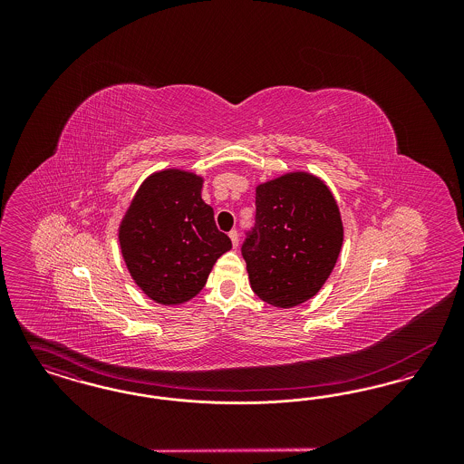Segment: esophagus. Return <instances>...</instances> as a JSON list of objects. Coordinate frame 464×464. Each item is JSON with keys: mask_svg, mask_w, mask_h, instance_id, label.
<instances>
[{"mask_svg": "<svg viewBox=\"0 0 464 464\" xmlns=\"http://www.w3.org/2000/svg\"><path fill=\"white\" fill-rule=\"evenodd\" d=\"M229 238H231V242H233V246H237V245H238V231H237V229H231V231H229Z\"/></svg>", "mask_w": 464, "mask_h": 464, "instance_id": "1", "label": "esophagus"}]
</instances>
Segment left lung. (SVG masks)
I'll list each match as a JSON object with an SVG mask.
<instances>
[{"instance_id": "1", "label": "left lung", "mask_w": 464, "mask_h": 464, "mask_svg": "<svg viewBox=\"0 0 464 464\" xmlns=\"http://www.w3.org/2000/svg\"><path fill=\"white\" fill-rule=\"evenodd\" d=\"M341 245L339 208L320 179L297 172L257 188L242 256L263 301L292 308L311 299L329 278Z\"/></svg>"}]
</instances>
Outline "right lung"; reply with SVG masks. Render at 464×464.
<instances>
[{"mask_svg": "<svg viewBox=\"0 0 464 464\" xmlns=\"http://www.w3.org/2000/svg\"><path fill=\"white\" fill-rule=\"evenodd\" d=\"M120 245L135 284L148 297L180 304L205 287L231 240L201 199V179L165 170L137 191L120 227Z\"/></svg>", "mask_w": 464, "mask_h": 464, "instance_id": "1", "label": "right lung"}]
</instances>
